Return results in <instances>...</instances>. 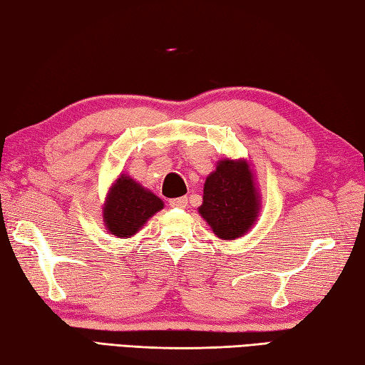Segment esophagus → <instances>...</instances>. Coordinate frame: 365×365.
Listing matches in <instances>:
<instances>
[{
  "label": "esophagus",
  "instance_id": "obj_1",
  "mask_svg": "<svg viewBox=\"0 0 365 365\" xmlns=\"http://www.w3.org/2000/svg\"><path fill=\"white\" fill-rule=\"evenodd\" d=\"M170 205L173 208H186L187 207V199H186V197H178V199H171Z\"/></svg>",
  "mask_w": 365,
  "mask_h": 365
}]
</instances>
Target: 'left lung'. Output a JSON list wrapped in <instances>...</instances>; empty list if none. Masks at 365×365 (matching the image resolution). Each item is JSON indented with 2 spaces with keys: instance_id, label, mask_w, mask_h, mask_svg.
<instances>
[{
  "instance_id": "1",
  "label": "left lung",
  "mask_w": 365,
  "mask_h": 365,
  "mask_svg": "<svg viewBox=\"0 0 365 365\" xmlns=\"http://www.w3.org/2000/svg\"><path fill=\"white\" fill-rule=\"evenodd\" d=\"M259 194L247 160H220L203 186L202 218L222 240H234L252 229L259 213Z\"/></svg>"
}]
</instances>
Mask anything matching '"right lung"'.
I'll list each match as a JSON object with an SVG mask.
<instances>
[{"mask_svg":"<svg viewBox=\"0 0 365 365\" xmlns=\"http://www.w3.org/2000/svg\"><path fill=\"white\" fill-rule=\"evenodd\" d=\"M163 208L162 199L130 176L120 175L106 197L104 225L115 237L130 239Z\"/></svg>","mask_w":365,"mask_h":365,"instance_id":"add662e5","label":"right lung"}]
</instances>
